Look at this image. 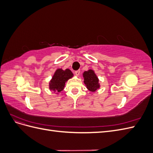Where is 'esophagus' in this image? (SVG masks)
<instances>
[{"label":"esophagus","mask_w":153,"mask_h":153,"mask_svg":"<svg viewBox=\"0 0 153 153\" xmlns=\"http://www.w3.org/2000/svg\"><path fill=\"white\" fill-rule=\"evenodd\" d=\"M80 70H77V71H76L75 72V73L76 74V75L77 76L80 75Z\"/></svg>","instance_id":"34e87169"}]
</instances>
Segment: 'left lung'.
<instances>
[{
	"label": "left lung",
	"mask_w": 153,
	"mask_h": 153,
	"mask_svg": "<svg viewBox=\"0 0 153 153\" xmlns=\"http://www.w3.org/2000/svg\"><path fill=\"white\" fill-rule=\"evenodd\" d=\"M84 78V83L87 88L92 92H94L100 88L99 80L96 75L94 71L89 69V71H85L83 74Z\"/></svg>",
	"instance_id": "1"
}]
</instances>
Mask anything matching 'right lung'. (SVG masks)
Listing matches in <instances>:
<instances>
[{"label":"right lung","mask_w":153,"mask_h":153,"mask_svg":"<svg viewBox=\"0 0 153 153\" xmlns=\"http://www.w3.org/2000/svg\"><path fill=\"white\" fill-rule=\"evenodd\" d=\"M73 75V74L69 69H66V70H62V69H57L50 80V89L56 92H61L64 89L66 81Z\"/></svg>","instance_id":"right-lung-1"}]
</instances>
